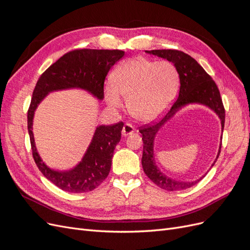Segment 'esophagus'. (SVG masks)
I'll return each mask as SVG.
<instances>
[{
  "instance_id": "1",
  "label": "esophagus",
  "mask_w": 250,
  "mask_h": 250,
  "mask_svg": "<svg viewBox=\"0 0 250 250\" xmlns=\"http://www.w3.org/2000/svg\"><path fill=\"white\" fill-rule=\"evenodd\" d=\"M134 127L129 124V123H126L124 126H123V129H122V134L124 135V137H126V135L128 134H131L134 132Z\"/></svg>"
}]
</instances>
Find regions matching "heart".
I'll return each instance as SVG.
<instances>
[{"label": "heart", "mask_w": 250, "mask_h": 250, "mask_svg": "<svg viewBox=\"0 0 250 250\" xmlns=\"http://www.w3.org/2000/svg\"><path fill=\"white\" fill-rule=\"evenodd\" d=\"M178 73L169 62H155L137 57L119 65L113 72L105 98L112 107L127 99L130 115L143 122L156 120L168 108L176 93Z\"/></svg>", "instance_id": "1"}]
</instances>
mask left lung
<instances>
[{"label": "left lung", "instance_id": "left-lung-1", "mask_svg": "<svg viewBox=\"0 0 250 250\" xmlns=\"http://www.w3.org/2000/svg\"><path fill=\"white\" fill-rule=\"evenodd\" d=\"M148 53L156 55L172 62L175 65L176 70L179 75L180 80V88L179 94L175 102L173 103L170 110L168 111L160 122H151L143 125L139 128V131L142 133L143 140V157H142V166L144 172L148 176L151 181L166 191H180L186 190L188 188H191L198 184L203 178H199L195 181H177L167 177L158 170L154 162V153H153V139L154 135L160 129V127L168 121L175 111H177L181 106L188 103H201L208 105V107L213 109L221 120L222 129L224 128L225 122V109L222 102V98L219 92V88L216 82L213 80L209 75L203 70V67L196 62V60L178 50H151ZM222 145V144H221ZM221 151V146L219 149V157ZM216 163V162H215ZM213 164V166L215 165Z\"/></svg>", "mask_w": 250, "mask_h": 250}]
</instances>
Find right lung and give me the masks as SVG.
Returning a JSON list of instances; mask_svg holds the SVG:
<instances>
[{
	"label": "right lung",
	"instance_id": "obj_1",
	"mask_svg": "<svg viewBox=\"0 0 250 250\" xmlns=\"http://www.w3.org/2000/svg\"><path fill=\"white\" fill-rule=\"evenodd\" d=\"M124 54L125 52L121 50H73L51 64L36 82L27 115L32 156L42 175L63 191L90 192L103 183L109 174L113 151L121 140L124 123L98 127L82 162L72 171L62 173L49 169L37 153L32 133L34 111L49 92L57 89L81 87L87 89L100 100L103 99L105 78L110 67Z\"/></svg>",
	"mask_w": 250,
	"mask_h": 250
}]
</instances>
